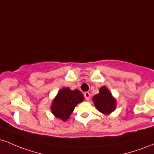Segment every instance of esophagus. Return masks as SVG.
<instances>
[{"instance_id":"34e87169","label":"esophagus","mask_w":154,"mask_h":154,"mask_svg":"<svg viewBox=\"0 0 154 154\" xmlns=\"http://www.w3.org/2000/svg\"><path fill=\"white\" fill-rule=\"evenodd\" d=\"M84 95L86 100H90V98H91V94H90V93H88V92H85V93H84Z\"/></svg>"}]
</instances>
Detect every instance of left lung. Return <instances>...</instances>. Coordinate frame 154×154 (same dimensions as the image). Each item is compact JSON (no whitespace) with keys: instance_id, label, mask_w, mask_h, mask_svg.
<instances>
[{"instance_id":"1","label":"left lung","mask_w":154,"mask_h":154,"mask_svg":"<svg viewBox=\"0 0 154 154\" xmlns=\"http://www.w3.org/2000/svg\"><path fill=\"white\" fill-rule=\"evenodd\" d=\"M93 102L98 111L104 115L110 114L116 107L115 98L106 86L100 88L99 93L93 97Z\"/></svg>"}]
</instances>
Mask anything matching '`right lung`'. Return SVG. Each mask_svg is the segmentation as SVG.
Masks as SVG:
<instances>
[{"label": "right lung", "mask_w": 154, "mask_h": 154, "mask_svg": "<svg viewBox=\"0 0 154 154\" xmlns=\"http://www.w3.org/2000/svg\"><path fill=\"white\" fill-rule=\"evenodd\" d=\"M84 100L85 97L78 90L63 88L53 99L51 111L55 117L65 122L70 117L75 108Z\"/></svg>", "instance_id": "obj_1"}]
</instances>
